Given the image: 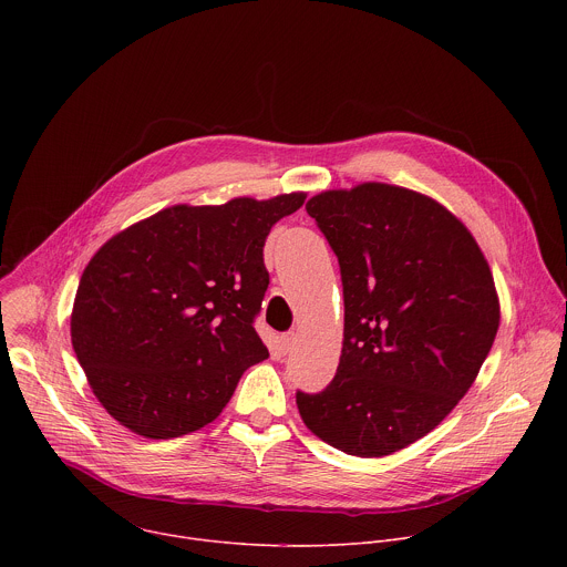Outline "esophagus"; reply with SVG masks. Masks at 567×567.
Segmentation results:
<instances>
[{
    "mask_svg": "<svg viewBox=\"0 0 567 567\" xmlns=\"http://www.w3.org/2000/svg\"><path fill=\"white\" fill-rule=\"evenodd\" d=\"M293 346H296V334H293V332H287V334L280 337V350H282L285 354L291 352Z\"/></svg>",
    "mask_w": 567,
    "mask_h": 567,
    "instance_id": "34e87169",
    "label": "esophagus"
}]
</instances>
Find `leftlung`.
Instances as JSON below:
<instances>
[{"mask_svg":"<svg viewBox=\"0 0 567 567\" xmlns=\"http://www.w3.org/2000/svg\"><path fill=\"white\" fill-rule=\"evenodd\" d=\"M305 208L339 258L346 330L334 381L298 392V413L348 455H392L440 426L487 359L501 326L489 262L446 206L411 188L363 182Z\"/></svg>","mask_w":567,"mask_h":567,"instance_id":"obj_1","label":"left lung"}]
</instances>
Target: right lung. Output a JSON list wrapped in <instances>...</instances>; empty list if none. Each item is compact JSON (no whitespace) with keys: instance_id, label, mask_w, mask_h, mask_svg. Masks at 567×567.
Masks as SVG:
<instances>
[{"instance_id":"obj_1","label":"right lung","mask_w":567,"mask_h":567,"mask_svg":"<svg viewBox=\"0 0 567 567\" xmlns=\"http://www.w3.org/2000/svg\"><path fill=\"white\" fill-rule=\"evenodd\" d=\"M305 197L175 204L94 254L73 298L71 346L121 426L147 440L195 433L269 357L254 328L269 287L262 249Z\"/></svg>"}]
</instances>
